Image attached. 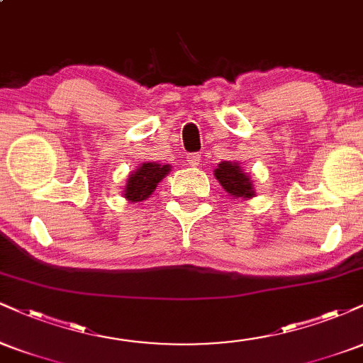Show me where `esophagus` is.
I'll use <instances>...</instances> for the list:
<instances>
[{
	"instance_id": "34e87169",
	"label": "esophagus",
	"mask_w": 363,
	"mask_h": 363,
	"mask_svg": "<svg viewBox=\"0 0 363 363\" xmlns=\"http://www.w3.org/2000/svg\"><path fill=\"white\" fill-rule=\"evenodd\" d=\"M187 164H189L191 167H198V165L201 164V155H198V153H189V155H187Z\"/></svg>"
}]
</instances>
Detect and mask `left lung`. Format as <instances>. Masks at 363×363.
<instances>
[{"instance_id":"obj_1","label":"left lung","mask_w":363,"mask_h":363,"mask_svg":"<svg viewBox=\"0 0 363 363\" xmlns=\"http://www.w3.org/2000/svg\"><path fill=\"white\" fill-rule=\"evenodd\" d=\"M213 174L216 181L220 182V186L225 189V193L232 196V199H251L256 196L252 184L254 181L247 172H244L239 162H220L213 170Z\"/></svg>"}]
</instances>
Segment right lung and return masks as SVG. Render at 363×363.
Segmentation results:
<instances>
[{
    "label": "right lung",
    "instance_id": "1",
    "mask_svg": "<svg viewBox=\"0 0 363 363\" xmlns=\"http://www.w3.org/2000/svg\"><path fill=\"white\" fill-rule=\"evenodd\" d=\"M172 170V165H162L158 162H145L133 170L126 179L123 196L128 203H141L148 199L157 189L158 182Z\"/></svg>",
    "mask_w": 363,
    "mask_h": 363
}]
</instances>
